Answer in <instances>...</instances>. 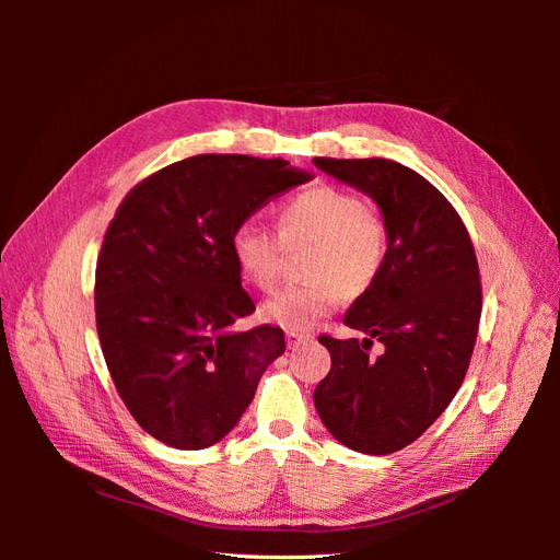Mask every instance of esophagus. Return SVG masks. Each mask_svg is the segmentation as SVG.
Instances as JSON below:
<instances>
[{
	"instance_id": "esophagus-1",
	"label": "esophagus",
	"mask_w": 560,
	"mask_h": 560,
	"mask_svg": "<svg viewBox=\"0 0 560 560\" xmlns=\"http://www.w3.org/2000/svg\"><path fill=\"white\" fill-rule=\"evenodd\" d=\"M284 336H287V346H290V348H299V346H303V343H311V341H313V336H311V334L287 331Z\"/></svg>"
}]
</instances>
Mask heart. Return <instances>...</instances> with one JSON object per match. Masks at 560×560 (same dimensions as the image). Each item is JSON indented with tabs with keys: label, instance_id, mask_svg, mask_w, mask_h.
Instances as JSON below:
<instances>
[{
	"label": "heart",
	"instance_id": "b5f03b06",
	"mask_svg": "<svg viewBox=\"0 0 560 560\" xmlns=\"http://www.w3.org/2000/svg\"><path fill=\"white\" fill-rule=\"evenodd\" d=\"M311 245L303 266L308 284L284 287L261 306L264 319L287 331H306L341 294L358 299L376 282L387 254L383 219L366 202L336 186H315L287 200L278 212V235L245 222L231 235V254L245 282L261 292L280 278L282 247Z\"/></svg>",
	"mask_w": 560,
	"mask_h": 560
}]
</instances>
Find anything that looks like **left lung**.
<instances>
[{
  "label": "left lung",
  "instance_id": "8db88e82",
  "mask_svg": "<svg viewBox=\"0 0 560 560\" xmlns=\"http://www.w3.org/2000/svg\"><path fill=\"white\" fill-rule=\"evenodd\" d=\"M313 163L374 200L387 231L376 282L343 315L366 338L319 336L331 371L313 401L343 446L387 455L416 442L465 381L481 317L477 254L451 202L411 167L385 159ZM374 337L384 346L376 361L368 358Z\"/></svg>",
  "mask_w": 560,
  "mask_h": 560
}]
</instances>
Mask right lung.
Masks as SVG:
<instances>
[{
  "label": "right lung",
  "instance_id": "add662e5",
  "mask_svg": "<svg viewBox=\"0 0 560 560\" xmlns=\"http://www.w3.org/2000/svg\"><path fill=\"white\" fill-rule=\"evenodd\" d=\"M308 179L282 159L200 154L147 177L118 206L95 268L97 336L118 395L159 442L217 444L284 352L280 327L235 329L254 301L231 235Z\"/></svg>",
  "mask_w": 560,
  "mask_h": 560
}]
</instances>
